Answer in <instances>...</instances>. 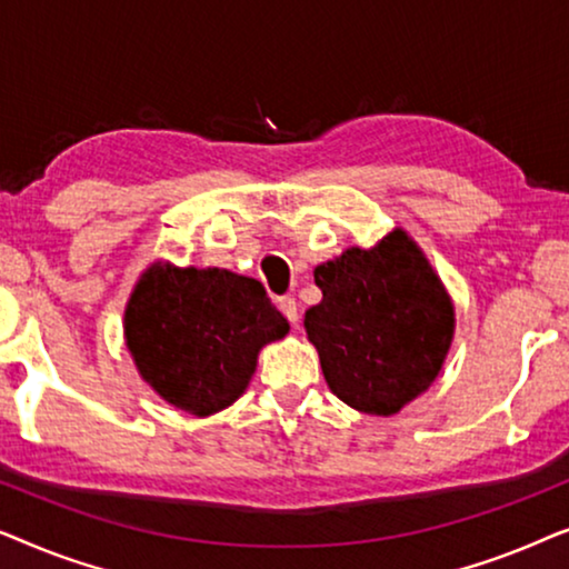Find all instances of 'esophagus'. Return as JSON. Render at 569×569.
Listing matches in <instances>:
<instances>
[{"instance_id": "1", "label": "esophagus", "mask_w": 569, "mask_h": 569, "mask_svg": "<svg viewBox=\"0 0 569 569\" xmlns=\"http://www.w3.org/2000/svg\"><path fill=\"white\" fill-rule=\"evenodd\" d=\"M279 310H282V316L290 321L292 326H298L300 321V313H298V302L295 298H279Z\"/></svg>"}]
</instances>
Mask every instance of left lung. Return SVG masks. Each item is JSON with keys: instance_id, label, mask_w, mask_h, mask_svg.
<instances>
[{"instance_id": "1", "label": "left lung", "mask_w": 569, "mask_h": 569, "mask_svg": "<svg viewBox=\"0 0 569 569\" xmlns=\"http://www.w3.org/2000/svg\"><path fill=\"white\" fill-rule=\"evenodd\" d=\"M316 284L323 300L306 331L341 401L388 417L430 388L453 339V306L407 232L321 263Z\"/></svg>"}]
</instances>
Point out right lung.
<instances>
[{
	"label": "right lung",
	"instance_id": "1",
	"mask_svg": "<svg viewBox=\"0 0 569 569\" xmlns=\"http://www.w3.org/2000/svg\"><path fill=\"white\" fill-rule=\"evenodd\" d=\"M139 372L176 409L207 417L246 391L259 349L290 326L251 277L154 263L123 316Z\"/></svg>",
	"mask_w": 569,
	"mask_h": 569
}]
</instances>
